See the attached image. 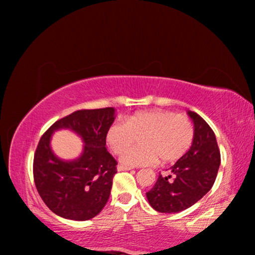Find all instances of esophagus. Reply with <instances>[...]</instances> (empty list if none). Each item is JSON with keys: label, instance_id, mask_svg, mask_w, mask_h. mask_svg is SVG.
Wrapping results in <instances>:
<instances>
[{"label": "esophagus", "instance_id": "obj_1", "mask_svg": "<svg viewBox=\"0 0 255 255\" xmlns=\"http://www.w3.org/2000/svg\"><path fill=\"white\" fill-rule=\"evenodd\" d=\"M129 170H132V167L130 166H125V165H122V164H119V165L117 166V171H129Z\"/></svg>", "mask_w": 255, "mask_h": 255}]
</instances>
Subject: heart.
Wrapping results in <instances>:
<instances>
[{"mask_svg":"<svg viewBox=\"0 0 255 255\" xmlns=\"http://www.w3.org/2000/svg\"><path fill=\"white\" fill-rule=\"evenodd\" d=\"M143 135V146L128 151L120 158L125 165H152L159 156L166 162L178 159L191 146L193 127L188 118L172 111H140L128 116L124 123L112 124L106 132V141L112 152L120 155Z\"/></svg>","mask_w":255,"mask_h":255,"instance_id":"heart-1","label":"heart"}]
</instances>
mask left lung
Returning a JSON list of instances; mask_svg holds the SVG:
<instances>
[{
	"mask_svg": "<svg viewBox=\"0 0 255 255\" xmlns=\"http://www.w3.org/2000/svg\"><path fill=\"white\" fill-rule=\"evenodd\" d=\"M193 123L191 147L170 167L166 176L159 174L146 197L158 213H180L199 201L214 185L221 165V153L215 132L196 112L188 111Z\"/></svg>",
	"mask_w": 255,
	"mask_h": 255,
	"instance_id": "obj_1",
	"label": "left lung"
}]
</instances>
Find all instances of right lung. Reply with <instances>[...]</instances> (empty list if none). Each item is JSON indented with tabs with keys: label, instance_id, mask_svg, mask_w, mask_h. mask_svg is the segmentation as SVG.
<instances>
[{
	"label": "right lung",
	"instance_id": "1",
	"mask_svg": "<svg viewBox=\"0 0 255 255\" xmlns=\"http://www.w3.org/2000/svg\"><path fill=\"white\" fill-rule=\"evenodd\" d=\"M116 119L115 108L79 110L56 122L37 146L33 179L38 193L54 214L71 221H89L109 199L117 162L106 147V132ZM62 128L84 141L79 158L63 160L51 148L52 133Z\"/></svg>",
	"mask_w": 255,
	"mask_h": 255
}]
</instances>
